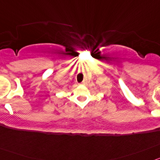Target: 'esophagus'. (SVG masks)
I'll use <instances>...</instances> for the list:
<instances>
[{"mask_svg": "<svg viewBox=\"0 0 160 160\" xmlns=\"http://www.w3.org/2000/svg\"><path fill=\"white\" fill-rule=\"evenodd\" d=\"M82 83H83V84H85V83H87V80H83V82H82Z\"/></svg>", "mask_w": 160, "mask_h": 160, "instance_id": "esophagus-1", "label": "esophagus"}]
</instances>
